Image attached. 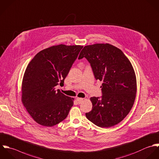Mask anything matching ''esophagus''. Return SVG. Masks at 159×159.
Instances as JSON below:
<instances>
[{
	"label": "esophagus",
	"mask_w": 159,
	"mask_h": 159,
	"mask_svg": "<svg viewBox=\"0 0 159 159\" xmlns=\"http://www.w3.org/2000/svg\"><path fill=\"white\" fill-rule=\"evenodd\" d=\"M83 101V99H82V98H76V101L78 104H81Z\"/></svg>",
	"instance_id": "1"
}]
</instances>
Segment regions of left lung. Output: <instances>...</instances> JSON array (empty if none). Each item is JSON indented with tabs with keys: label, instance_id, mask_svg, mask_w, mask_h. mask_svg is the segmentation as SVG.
<instances>
[{
	"label": "left lung",
	"instance_id": "obj_1",
	"mask_svg": "<svg viewBox=\"0 0 159 159\" xmlns=\"http://www.w3.org/2000/svg\"><path fill=\"white\" fill-rule=\"evenodd\" d=\"M89 62L96 80L102 81L101 98H90L92 110L87 118L101 128H109L121 121L134 104L136 78L133 67L123 52L109 44L84 46L78 59Z\"/></svg>",
	"mask_w": 159,
	"mask_h": 159
}]
</instances>
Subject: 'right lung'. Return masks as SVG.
Segmentation results:
<instances>
[{
	"instance_id": "obj_1",
	"label": "right lung",
	"mask_w": 159,
	"mask_h": 159,
	"mask_svg": "<svg viewBox=\"0 0 159 159\" xmlns=\"http://www.w3.org/2000/svg\"><path fill=\"white\" fill-rule=\"evenodd\" d=\"M83 46L60 44L37 53L28 65L21 87V101L34 120L53 126L64 120L73 106V98L56 91L64 83Z\"/></svg>"
}]
</instances>
